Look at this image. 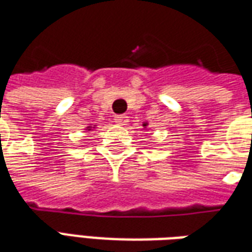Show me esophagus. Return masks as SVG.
I'll use <instances>...</instances> for the list:
<instances>
[{"label": "esophagus", "instance_id": "esophagus-1", "mask_svg": "<svg viewBox=\"0 0 252 252\" xmlns=\"http://www.w3.org/2000/svg\"><path fill=\"white\" fill-rule=\"evenodd\" d=\"M115 123L116 124H119V126H126V123H128V116L126 115L116 116Z\"/></svg>", "mask_w": 252, "mask_h": 252}]
</instances>
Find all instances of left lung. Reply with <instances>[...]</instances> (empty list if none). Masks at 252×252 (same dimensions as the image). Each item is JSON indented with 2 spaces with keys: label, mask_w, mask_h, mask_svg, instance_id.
Returning a JSON list of instances; mask_svg holds the SVG:
<instances>
[{
  "label": "left lung",
  "mask_w": 252,
  "mask_h": 252,
  "mask_svg": "<svg viewBox=\"0 0 252 252\" xmlns=\"http://www.w3.org/2000/svg\"><path fill=\"white\" fill-rule=\"evenodd\" d=\"M148 126L147 123H144V124H143V126H144V128H146V126Z\"/></svg>",
  "instance_id": "left-lung-1"
}]
</instances>
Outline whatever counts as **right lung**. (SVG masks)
<instances>
[{
    "instance_id": "obj_1",
    "label": "right lung",
    "mask_w": 252,
    "mask_h": 252,
    "mask_svg": "<svg viewBox=\"0 0 252 252\" xmlns=\"http://www.w3.org/2000/svg\"><path fill=\"white\" fill-rule=\"evenodd\" d=\"M93 128H95V126H86V129H88V131H92Z\"/></svg>"
}]
</instances>
